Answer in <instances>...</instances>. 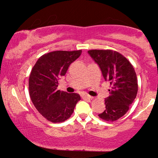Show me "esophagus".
<instances>
[{
	"mask_svg": "<svg viewBox=\"0 0 158 158\" xmlns=\"http://www.w3.org/2000/svg\"><path fill=\"white\" fill-rule=\"evenodd\" d=\"M82 98H83V99H93V97H90V96L88 95V94H83Z\"/></svg>",
	"mask_w": 158,
	"mask_h": 158,
	"instance_id": "1",
	"label": "esophagus"
}]
</instances>
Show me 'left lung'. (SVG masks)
<instances>
[{
	"label": "left lung",
	"instance_id": "1",
	"mask_svg": "<svg viewBox=\"0 0 158 158\" xmlns=\"http://www.w3.org/2000/svg\"><path fill=\"white\" fill-rule=\"evenodd\" d=\"M101 69L105 80L110 81V96L105 99L106 110L99 114L106 121H116L127 113L137 94L138 85L135 70L129 61L111 50L88 51Z\"/></svg>",
	"mask_w": 158,
	"mask_h": 158
}]
</instances>
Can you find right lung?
<instances>
[{
    "mask_svg": "<svg viewBox=\"0 0 158 158\" xmlns=\"http://www.w3.org/2000/svg\"><path fill=\"white\" fill-rule=\"evenodd\" d=\"M81 50H58L41 56L32 68L29 79V92L34 106L45 119L61 123L70 118L79 94L57 90L59 78L66 74Z\"/></svg>",
    "mask_w": 158,
    "mask_h": 158,
    "instance_id": "add662e5",
    "label": "right lung"
}]
</instances>
